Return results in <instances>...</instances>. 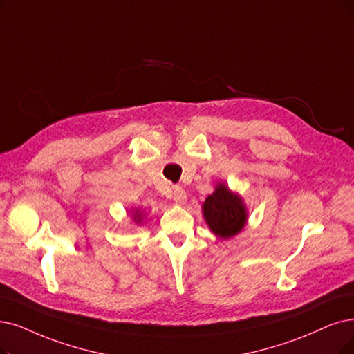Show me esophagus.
<instances>
[{
    "label": "esophagus",
    "mask_w": 354,
    "mask_h": 354,
    "mask_svg": "<svg viewBox=\"0 0 354 354\" xmlns=\"http://www.w3.org/2000/svg\"><path fill=\"white\" fill-rule=\"evenodd\" d=\"M173 201L177 205H185L187 202V193L181 187H174L173 190Z\"/></svg>",
    "instance_id": "34e87169"
}]
</instances>
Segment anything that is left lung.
I'll use <instances>...</instances> for the list:
<instances>
[{"instance_id":"1","label":"left lung","mask_w":354,"mask_h":354,"mask_svg":"<svg viewBox=\"0 0 354 354\" xmlns=\"http://www.w3.org/2000/svg\"><path fill=\"white\" fill-rule=\"evenodd\" d=\"M202 215L212 234L230 239L244 230L248 209L241 194L232 192L225 183H216L214 193L202 205Z\"/></svg>"}]
</instances>
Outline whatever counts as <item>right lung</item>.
I'll return each mask as SVG.
<instances>
[{
    "instance_id": "obj_1",
    "label": "right lung",
    "mask_w": 354,
    "mask_h": 354,
    "mask_svg": "<svg viewBox=\"0 0 354 354\" xmlns=\"http://www.w3.org/2000/svg\"><path fill=\"white\" fill-rule=\"evenodd\" d=\"M131 212H132V219H133V222H135L136 225H142L144 221H145L144 210H140L139 207H135V209H132Z\"/></svg>"
}]
</instances>
